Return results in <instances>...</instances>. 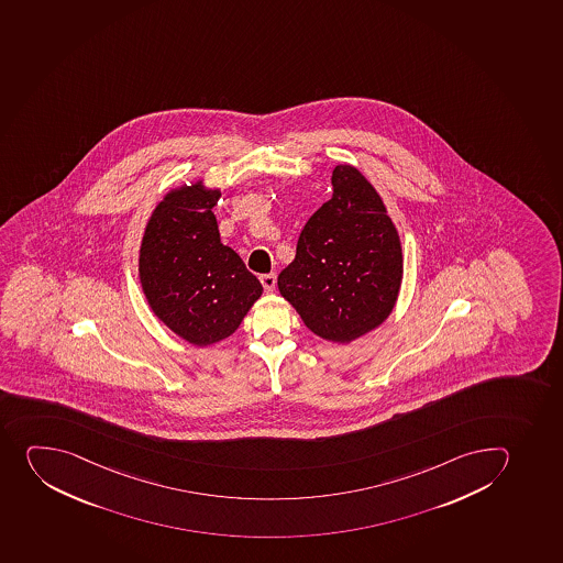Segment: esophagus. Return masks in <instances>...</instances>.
Wrapping results in <instances>:
<instances>
[{"instance_id": "esophagus-1", "label": "esophagus", "mask_w": 563, "mask_h": 563, "mask_svg": "<svg viewBox=\"0 0 563 563\" xmlns=\"http://www.w3.org/2000/svg\"><path fill=\"white\" fill-rule=\"evenodd\" d=\"M261 283H263L264 289H266V291H274L275 284H277V275H275V274L261 275Z\"/></svg>"}]
</instances>
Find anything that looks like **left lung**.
Segmentation results:
<instances>
[{"label": "left lung", "instance_id": "8db88e82", "mask_svg": "<svg viewBox=\"0 0 563 563\" xmlns=\"http://www.w3.org/2000/svg\"><path fill=\"white\" fill-rule=\"evenodd\" d=\"M333 196L306 222L280 295L308 330L350 344L377 330L397 305L404 255L397 227L356 166L336 165Z\"/></svg>", "mask_w": 563, "mask_h": 563}]
</instances>
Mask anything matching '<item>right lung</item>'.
<instances>
[{"mask_svg": "<svg viewBox=\"0 0 563 563\" xmlns=\"http://www.w3.org/2000/svg\"><path fill=\"white\" fill-rule=\"evenodd\" d=\"M219 197L205 179L166 191L146 222L137 261L150 310L197 347L233 335L263 295L243 258L221 243L212 212Z\"/></svg>", "mask_w": 563, "mask_h": 563, "instance_id": "1", "label": "right lung"}]
</instances>
